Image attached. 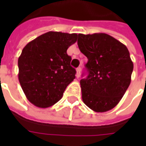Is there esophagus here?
<instances>
[{
  "mask_svg": "<svg viewBox=\"0 0 146 146\" xmlns=\"http://www.w3.org/2000/svg\"><path fill=\"white\" fill-rule=\"evenodd\" d=\"M80 71H81V68L80 67H78L76 69V77L79 78L80 76Z\"/></svg>",
  "mask_w": 146,
  "mask_h": 146,
  "instance_id": "obj_1",
  "label": "esophagus"
}]
</instances>
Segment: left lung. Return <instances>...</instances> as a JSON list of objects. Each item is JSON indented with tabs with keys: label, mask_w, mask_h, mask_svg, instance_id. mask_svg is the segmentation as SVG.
Returning <instances> with one entry per match:
<instances>
[{
	"label": "left lung",
	"mask_w": 146,
	"mask_h": 146,
	"mask_svg": "<svg viewBox=\"0 0 146 146\" xmlns=\"http://www.w3.org/2000/svg\"><path fill=\"white\" fill-rule=\"evenodd\" d=\"M77 44L88 59V76L80 82L83 102L95 112H107L119 103L131 84L134 65L128 49L103 33H79Z\"/></svg>",
	"instance_id": "1"
}]
</instances>
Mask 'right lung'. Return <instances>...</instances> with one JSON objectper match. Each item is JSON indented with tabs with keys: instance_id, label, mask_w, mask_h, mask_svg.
<instances>
[{
	"instance_id": "obj_1",
	"label": "right lung",
	"mask_w": 146,
	"mask_h": 146,
	"mask_svg": "<svg viewBox=\"0 0 146 146\" xmlns=\"http://www.w3.org/2000/svg\"><path fill=\"white\" fill-rule=\"evenodd\" d=\"M76 33L49 31L29 42L18 59L19 80L29 101L48 108L60 100L75 79L67 49L76 43Z\"/></svg>"
}]
</instances>
